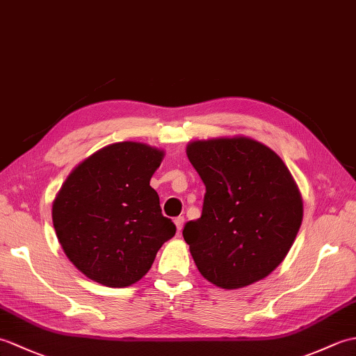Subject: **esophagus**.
Wrapping results in <instances>:
<instances>
[{
	"instance_id": "esophagus-1",
	"label": "esophagus",
	"mask_w": 356,
	"mask_h": 356,
	"mask_svg": "<svg viewBox=\"0 0 356 356\" xmlns=\"http://www.w3.org/2000/svg\"><path fill=\"white\" fill-rule=\"evenodd\" d=\"M174 223H176V228H177V231L180 232V231H182V228H184L185 218H184V217H176V218H174Z\"/></svg>"
}]
</instances>
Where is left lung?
I'll list each match as a JSON object with an SVG mask.
<instances>
[{"mask_svg":"<svg viewBox=\"0 0 356 356\" xmlns=\"http://www.w3.org/2000/svg\"><path fill=\"white\" fill-rule=\"evenodd\" d=\"M186 156L207 186L200 218L184 228L200 274L222 289L268 277L303 220L291 171L269 147L245 136L190 142Z\"/></svg>","mask_w":356,"mask_h":356,"instance_id":"8db88e82","label":"left lung"}]
</instances>
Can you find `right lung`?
<instances>
[{"label":"right lung","mask_w":356,"mask_h":356,"mask_svg":"<svg viewBox=\"0 0 356 356\" xmlns=\"http://www.w3.org/2000/svg\"><path fill=\"white\" fill-rule=\"evenodd\" d=\"M163 151L140 142L111 143L82 161L51 208L65 255L82 274L108 287L131 286L176 234L149 186Z\"/></svg>","instance_id":"add662e5"}]
</instances>
